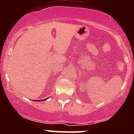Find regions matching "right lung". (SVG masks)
Here are the masks:
<instances>
[{"label": "right lung", "instance_id": "add662e5", "mask_svg": "<svg viewBox=\"0 0 134 134\" xmlns=\"http://www.w3.org/2000/svg\"><path fill=\"white\" fill-rule=\"evenodd\" d=\"M48 99V98H47V99H43V100H41V101H43V100H47V99ZM36 101H39V100H36Z\"/></svg>", "mask_w": 134, "mask_h": 134}]
</instances>
